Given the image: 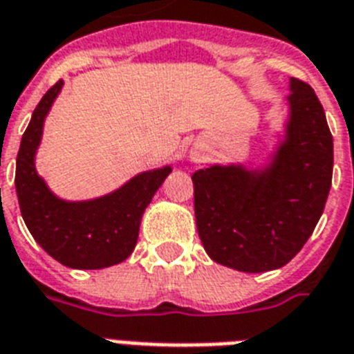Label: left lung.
Returning <instances> with one entry per match:
<instances>
[{
    "mask_svg": "<svg viewBox=\"0 0 354 354\" xmlns=\"http://www.w3.org/2000/svg\"><path fill=\"white\" fill-rule=\"evenodd\" d=\"M290 115L269 163L212 165L193 174L196 230L207 256L243 273L286 266L325 209L334 148L323 105L308 83L290 80Z\"/></svg>",
    "mask_w": 354,
    "mask_h": 354,
    "instance_id": "8db88e82",
    "label": "left lung"
}]
</instances>
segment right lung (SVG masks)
<instances>
[{
  "mask_svg": "<svg viewBox=\"0 0 354 354\" xmlns=\"http://www.w3.org/2000/svg\"><path fill=\"white\" fill-rule=\"evenodd\" d=\"M59 80L33 111L16 158V195L27 230L48 254L72 269H104L124 261L137 245L142 213L171 174V165L141 172L93 201H63L39 176L35 156L44 120L63 88Z\"/></svg>",
  "mask_w": 354,
  "mask_h": 354,
  "instance_id": "1",
  "label": "right lung"
}]
</instances>
